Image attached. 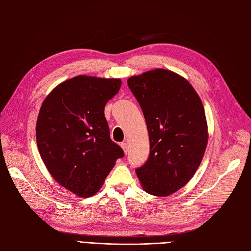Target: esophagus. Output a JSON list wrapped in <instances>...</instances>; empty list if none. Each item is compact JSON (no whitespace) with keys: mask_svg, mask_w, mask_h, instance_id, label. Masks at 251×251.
<instances>
[{"mask_svg":"<svg viewBox=\"0 0 251 251\" xmlns=\"http://www.w3.org/2000/svg\"><path fill=\"white\" fill-rule=\"evenodd\" d=\"M120 146H121V148H123L125 154L126 155L127 154V151H128V144H127V142H121Z\"/></svg>","mask_w":251,"mask_h":251,"instance_id":"1","label":"esophagus"}]
</instances>
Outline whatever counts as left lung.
Wrapping results in <instances>:
<instances>
[{"label":"left lung","instance_id":"1","mask_svg":"<svg viewBox=\"0 0 251 251\" xmlns=\"http://www.w3.org/2000/svg\"><path fill=\"white\" fill-rule=\"evenodd\" d=\"M139 102L150 156L136 174L147 193L165 197L183 187L202 161L208 133L202 101L179 74L155 69L127 79Z\"/></svg>","mask_w":251,"mask_h":251}]
</instances>
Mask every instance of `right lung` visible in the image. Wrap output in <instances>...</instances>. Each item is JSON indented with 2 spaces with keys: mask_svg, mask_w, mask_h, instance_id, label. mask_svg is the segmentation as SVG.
<instances>
[{
  "mask_svg": "<svg viewBox=\"0 0 251 251\" xmlns=\"http://www.w3.org/2000/svg\"><path fill=\"white\" fill-rule=\"evenodd\" d=\"M117 78L78 75L52 90L36 121V142L51 176L82 198L95 195L125 153L111 140L104 105Z\"/></svg>",
  "mask_w": 251,
  "mask_h": 251,
  "instance_id": "obj_1",
  "label": "right lung"
}]
</instances>
